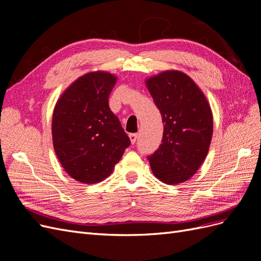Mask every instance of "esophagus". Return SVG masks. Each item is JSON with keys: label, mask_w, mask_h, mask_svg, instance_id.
I'll list each match as a JSON object with an SVG mask.
<instances>
[{"label": "esophagus", "mask_w": 261, "mask_h": 261, "mask_svg": "<svg viewBox=\"0 0 261 261\" xmlns=\"http://www.w3.org/2000/svg\"><path fill=\"white\" fill-rule=\"evenodd\" d=\"M137 138H138L137 134H129V139H130V143H132V144H135Z\"/></svg>", "instance_id": "esophagus-1"}]
</instances>
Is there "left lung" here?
Here are the masks:
<instances>
[{"instance_id":"left-lung-1","label":"left lung","mask_w":261,"mask_h":261,"mask_svg":"<svg viewBox=\"0 0 261 261\" xmlns=\"http://www.w3.org/2000/svg\"><path fill=\"white\" fill-rule=\"evenodd\" d=\"M146 86L162 115V144L148 156L156 178L177 185L191 178L206 159L213 132L209 102L191 77L179 70L149 77Z\"/></svg>"}]
</instances>
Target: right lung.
<instances>
[{"label": "right lung", "mask_w": 261, "mask_h": 261, "mask_svg": "<svg viewBox=\"0 0 261 261\" xmlns=\"http://www.w3.org/2000/svg\"><path fill=\"white\" fill-rule=\"evenodd\" d=\"M117 77L87 73L70 84L53 110L54 151L67 174L85 184L107 178L130 145L109 96Z\"/></svg>", "instance_id": "add662e5"}]
</instances>
